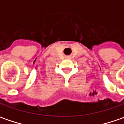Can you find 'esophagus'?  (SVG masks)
Instances as JSON below:
<instances>
[{"label": "esophagus", "instance_id": "obj_1", "mask_svg": "<svg viewBox=\"0 0 124 124\" xmlns=\"http://www.w3.org/2000/svg\"><path fill=\"white\" fill-rule=\"evenodd\" d=\"M65 59H70V56H65Z\"/></svg>", "mask_w": 124, "mask_h": 124}]
</instances>
